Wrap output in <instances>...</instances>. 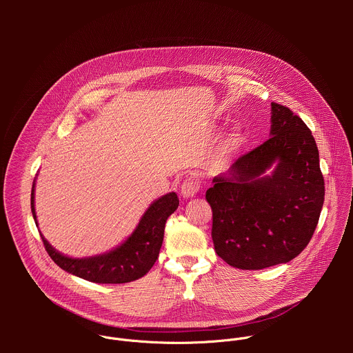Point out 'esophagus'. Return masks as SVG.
I'll list each match as a JSON object with an SVG mask.
<instances>
[{
    "label": "esophagus",
    "instance_id": "34e87169",
    "mask_svg": "<svg viewBox=\"0 0 353 353\" xmlns=\"http://www.w3.org/2000/svg\"><path fill=\"white\" fill-rule=\"evenodd\" d=\"M199 191V181L194 177H188L183 181L181 187H180V192L184 198H191L194 196L196 192Z\"/></svg>",
    "mask_w": 353,
    "mask_h": 353
}]
</instances>
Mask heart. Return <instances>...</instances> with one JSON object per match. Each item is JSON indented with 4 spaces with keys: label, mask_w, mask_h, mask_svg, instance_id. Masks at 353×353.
Segmentation results:
<instances>
[{
    "label": "heart",
    "mask_w": 353,
    "mask_h": 353,
    "mask_svg": "<svg viewBox=\"0 0 353 353\" xmlns=\"http://www.w3.org/2000/svg\"><path fill=\"white\" fill-rule=\"evenodd\" d=\"M243 139V135H241V131L239 128H236L230 135L229 138L226 139V142L222 145L221 148V159H225L228 157H230L234 150L239 148L240 142Z\"/></svg>",
    "instance_id": "1"
}]
</instances>
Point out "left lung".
<instances>
[{
  "instance_id": "1",
  "label": "left lung",
  "mask_w": 353,
  "mask_h": 353,
  "mask_svg": "<svg viewBox=\"0 0 353 353\" xmlns=\"http://www.w3.org/2000/svg\"><path fill=\"white\" fill-rule=\"evenodd\" d=\"M270 134L214 177L205 194L216 254L239 270L297 257L312 240L324 204L319 149L309 127L289 108L271 103Z\"/></svg>"
}]
</instances>
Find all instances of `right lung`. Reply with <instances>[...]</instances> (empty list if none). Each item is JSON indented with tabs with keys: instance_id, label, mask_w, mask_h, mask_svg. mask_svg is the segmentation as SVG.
Instances as JSON below:
<instances>
[{
	"instance_id": "1",
	"label": "right lung",
	"mask_w": 353,
	"mask_h": 353,
	"mask_svg": "<svg viewBox=\"0 0 353 353\" xmlns=\"http://www.w3.org/2000/svg\"><path fill=\"white\" fill-rule=\"evenodd\" d=\"M30 207L37 226L34 181L30 194ZM177 207L179 198L176 192L158 198L145 211L132 234L121 245L96 257L71 259L63 256L52 244H48L41 233L40 236L48 256L64 271L94 283H127L142 278L157 263L163 243L166 221Z\"/></svg>"
}]
</instances>
